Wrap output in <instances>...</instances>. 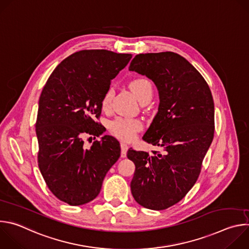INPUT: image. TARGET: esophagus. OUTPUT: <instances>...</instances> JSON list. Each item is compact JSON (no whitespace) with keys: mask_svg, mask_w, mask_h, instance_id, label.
Here are the masks:
<instances>
[{"mask_svg":"<svg viewBox=\"0 0 249 249\" xmlns=\"http://www.w3.org/2000/svg\"><path fill=\"white\" fill-rule=\"evenodd\" d=\"M128 145L124 142H121V157L122 158H126L127 155V151H128Z\"/></svg>","mask_w":249,"mask_h":249,"instance_id":"obj_1","label":"esophagus"}]
</instances>
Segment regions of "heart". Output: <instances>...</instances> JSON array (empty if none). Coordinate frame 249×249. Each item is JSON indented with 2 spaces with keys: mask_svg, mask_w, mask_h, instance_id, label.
Masks as SVG:
<instances>
[{
  "mask_svg": "<svg viewBox=\"0 0 249 249\" xmlns=\"http://www.w3.org/2000/svg\"><path fill=\"white\" fill-rule=\"evenodd\" d=\"M130 89L134 95L141 100L147 95L153 94V86L147 79L140 78L136 79L130 84ZM112 97V89H108L103 96L102 106L107 108ZM110 131L118 138L126 141L132 140L136 133L142 128V123L138 119L131 118H116L109 125Z\"/></svg>",
  "mask_w": 249,
  "mask_h": 249,
  "instance_id": "b5f03b06",
  "label": "heart"
}]
</instances>
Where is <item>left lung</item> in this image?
Here are the masks:
<instances>
[{
	"mask_svg": "<svg viewBox=\"0 0 249 249\" xmlns=\"http://www.w3.org/2000/svg\"><path fill=\"white\" fill-rule=\"evenodd\" d=\"M129 71L156 85L160 104L143 140L164 153L128 150L135 163L131 192L138 204L164 210L179 202L194 186L215 130L210 88L198 71L173 52L139 54Z\"/></svg>",
	"mask_w": 249,
	"mask_h": 249,
	"instance_id": "left-lung-1",
	"label": "left lung"
}]
</instances>
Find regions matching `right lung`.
I'll return each mask as SVG.
<instances>
[{"mask_svg":"<svg viewBox=\"0 0 249 249\" xmlns=\"http://www.w3.org/2000/svg\"><path fill=\"white\" fill-rule=\"evenodd\" d=\"M131 58L104 49L76 52L56 67L42 89L35 125L38 166L50 191L71 206L92 201L120 157L114 137L104 135L90 149H85L84 138L105 132L94 118L111 80Z\"/></svg>","mask_w":249,"mask_h":249,"instance_id":"1","label":"right lung"}]
</instances>
